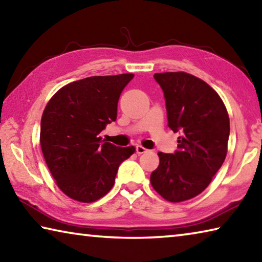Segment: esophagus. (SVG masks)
Returning a JSON list of instances; mask_svg holds the SVG:
<instances>
[{
    "instance_id": "1",
    "label": "esophagus",
    "mask_w": 262,
    "mask_h": 262,
    "mask_svg": "<svg viewBox=\"0 0 262 262\" xmlns=\"http://www.w3.org/2000/svg\"><path fill=\"white\" fill-rule=\"evenodd\" d=\"M135 149H136V152L139 154V155H142V154H144V152H147V151H148V150L145 149L144 147H142V145H139V144L136 145Z\"/></svg>"
}]
</instances>
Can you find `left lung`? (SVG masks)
<instances>
[{
    "mask_svg": "<svg viewBox=\"0 0 262 262\" xmlns=\"http://www.w3.org/2000/svg\"><path fill=\"white\" fill-rule=\"evenodd\" d=\"M165 97L168 127L178 132V150L158 152L150 176L154 189L170 202L202 193L228 152L230 120L219 94L201 78L185 72L154 75Z\"/></svg>",
    "mask_w": 262,
    "mask_h": 262,
    "instance_id": "1",
    "label": "left lung"
}]
</instances>
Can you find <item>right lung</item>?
Segmentation results:
<instances>
[{
	"label": "right lung",
	"instance_id": "add662e5",
	"mask_svg": "<svg viewBox=\"0 0 262 262\" xmlns=\"http://www.w3.org/2000/svg\"><path fill=\"white\" fill-rule=\"evenodd\" d=\"M134 75L91 76L62 86L43 110L40 145L51 174L73 200L91 203L112 189L119 165L135 148L101 141L115 121L120 95Z\"/></svg>",
	"mask_w": 262,
	"mask_h": 262
}]
</instances>
